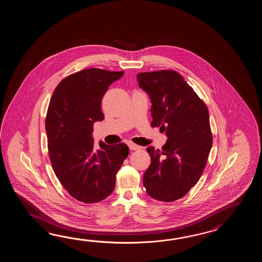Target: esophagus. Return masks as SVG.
I'll return each instance as SVG.
<instances>
[{"instance_id": "obj_1", "label": "esophagus", "mask_w": 262, "mask_h": 262, "mask_svg": "<svg viewBox=\"0 0 262 262\" xmlns=\"http://www.w3.org/2000/svg\"><path fill=\"white\" fill-rule=\"evenodd\" d=\"M128 146L129 149L132 150H139V149H141V147H140V146H139V145L135 144V143L131 142V141L128 142Z\"/></svg>"}]
</instances>
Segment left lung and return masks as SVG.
I'll return each mask as SVG.
<instances>
[{
	"label": "left lung",
	"instance_id": "1",
	"mask_svg": "<svg viewBox=\"0 0 262 262\" xmlns=\"http://www.w3.org/2000/svg\"><path fill=\"white\" fill-rule=\"evenodd\" d=\"M140 89L150 97L151 126H160L167 140L162 150L150 146V165L143 175L148 195L177 201L201 178L212 148L206 105L176 71L139 73Z\"/></svg>",
	"mask_w": 262,
	"mask_h": 262
}]
</instances>
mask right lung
Masks as SVG:
<instances>
[{
    "mask_svg": "<svg viewBox=\"0 0 262 262\" xmlns=\"http://www.w3.org/2000/svg\"><path fill=\"white\" fill-rule=\"evenodd\" d=\"M123 75V71L85 69L63 78L51 96L46 132L52 168L67 192L84 203H95L112 194L118 170L128 156L123 142L100 141V150H95L92 138L94 123L104 119L102 98Z\"/></svg>",
    "mask_w": 262,
    "mask_h": 262,
    "instance_id": "obj_1",
    "label": "right lung"
}]
</instances>
